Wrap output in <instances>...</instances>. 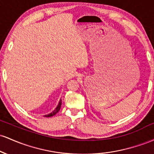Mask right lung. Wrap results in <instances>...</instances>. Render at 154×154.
I'll use <instances>...</instances> for the list:
<instances>
[{"mask_svg": "<svg viewBox=\"0 0 154 154\" xmlns=\"http://www.w3.org/2000/svg\"><path fill=\"white\" fill-rule=\"evenodd\" d=\"M61 103H62V100H61V99H60L59 103H58L57 106H56V109H55L54 110L52 111V112L50 113V114H46V115H45L44 116H45V117H51V116H54V115H55V114H57V112H59V111L60 110V109H61Z\"/></svg>", "mask_w": 154, "mask_h": 154, "instance_id": "add662e5", "label": "right lung"}]
</instances>
